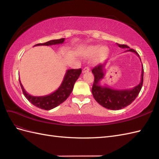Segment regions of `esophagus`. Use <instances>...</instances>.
<instances>
[{
  "label": "esophagus",
  "mask_w": 159,
  "mask_h": 159,
  "mask_svg": "<svg viewBox=\"0 0 159 159\" xmlns=\"http://www.w3.org/2000/svg\"><path fill=\"white\" fill-rule=\"evenodd\" d=\"M89 68H88V67H85V68L82 70V73L84 74V73H86V72H89Z\"/></svg>",
  "instance_id": "obj_1"
}]
</instances>
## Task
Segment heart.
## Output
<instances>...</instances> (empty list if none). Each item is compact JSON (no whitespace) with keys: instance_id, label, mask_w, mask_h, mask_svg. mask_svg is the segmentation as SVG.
I'll use <instances>...</instances> for the list:
<instances>
[{"instance_id":"obj_1","label":"heart","mask_w":159,"mask_h":159,"mask_svg":"<svg viewBox=\"0 0 159 159\" xmlns=\"http://www.w3.org/2000/svg\"><path fill=\"white\" fill-rule=\"evenodd\" d=\"M108 53V48L106 46H91L85 50V55L88 57H91L95 55L94 61L98 62L103 60L107 56Z\"/></svg>"}]
</instances>
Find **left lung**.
<instances>
[{
    "label": "left lung",
    "instance_id": "1",
    "mask_svg": "<svg viewBox=\"0 0 159 159\" xmlns=\"http://www.w3.org/2000/svg\"><path fill=\"white\" fill-rule=\"evenodd\" d=\"M117 44L122 48H127L125 52H133L140 58L137 52L134 50L130 48L128 46L119 44ZM106 63L107 61H105L103 64H100L91 70L95 78L91 91L96 102L105 108L111 110L121 109L131 104L136 99L140 92L143 84V67L141 72V82L138 85L133 89L118 90L109 88L107 86L100 85V81L103 80L105 75L104 68Z\"/></svg>",
    "mask_w": 159,
    "mask_h": 159
}]
</instances>
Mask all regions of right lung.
Here are the masks:
<instances>
[{
	"instance_id": "obj_1",
	"label": "right lung",
	"mask_w": 159,
	"mask_h": 159,
	"mask_svg": "<svg viewBox=\"0 0 159 159\" xmlns=\"http://www.w3.org/2000/svg\"><path fill=\"white\" fill-rule=\"evenodd\" d=\"M65 38H61L58 40H52L43 44H38L36 46H51L55 44H60L64 43ZM81 73V69H71L68 70L64 75L61 84L54 92L44 96H32L26 93L25 89H24L21 84L20 80V84L24 95L29 102L36 107L44 110H50L53 108L58 106L59 105L63 103L68 98L72 90L74 85L77 80L78 79Z\"/></svg>"
}]
</instances>
